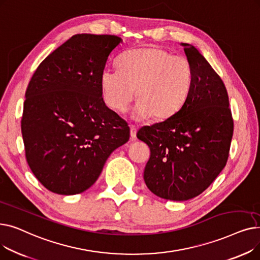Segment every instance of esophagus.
Returning <instances> with one entry per match:
<instances>
[{
	"label": "esophagus",
	"mask_w": 260,
	"mask_h": 260,
	"mask_svg": "<svg viewBox=\"0 0 260 260\" xmlns=\"http://www.w3.org/2000/svg\"><path fill=\"white\" fill-rule=\"evenodd\" d=\"M131 127V138L133 139V140H135L136 139V134H137V127H136L135 125H131L129 126Z\"/></svg>",
	"instance_id": "esophagus-1"
}]
</instances>
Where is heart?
<instances>
[{
  "label": "heart",
  "mask_w": 260,
  "mask_h": 260,
  "mask_svg": "<svg viewBox=\"0 0 260 260\" xmlns=\"http://www.w3.org/2000/svg\"><path fill=\"white\" fill-rule=\"evenodd\" d=\"M193 70L183 56H172L165 49L146 47L128 51L119 58L118 70L101 74L105 104L115 112H124L135 89L137 114L166 119L175 114L189 93Z\"/></svg>",
  "instance_id": "obj_1"
}]
</instances>
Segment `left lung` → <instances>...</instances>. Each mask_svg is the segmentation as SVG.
Segmentation results:
<instances>
[{
	"label": "left lung",
	"instance_id": "8db88e82",
	"mask_svg": "<svg viewBox=\"0 0 260 260\" xmlns=\"http://www.w3.org/2000/svg\"><path fill=\"white\" fill-rule=\"evenodd\" d=\"M182 46L193 70L187 98L171 117L137 133L151 149L143 174L146 186L175 201L200 195L217 178L226 165L234 129L221 78L194 46Z\"/></svg>",
	"mask_w": 260,
	"mask_h": 260
}]
</instances>
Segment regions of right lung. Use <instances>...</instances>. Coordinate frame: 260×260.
<instances>
[{"label":"right lung","instance_id":"add662e5","mask_svg":"<svg viewBox=\"0 0 260 260\" xmlns=\"http://www.w3.org/2000/svg\"><path fill=\"white\" fill-rule=\"evenodd\" d=\"M112 35H75L46 57L25 92L21 129L27 163L52 193L89 188L115 149L129 139L127 122L108 108L101 74L121 43Z\"/></svg>","mask_w":260,"mask_h":260}]
</instances>
